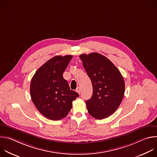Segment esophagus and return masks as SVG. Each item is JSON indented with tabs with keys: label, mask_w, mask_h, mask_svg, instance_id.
<instances>
[{
	"label": "esophagus",
	"mask_w": 157,
	"mask_h": 157,
	"mask_svg": "<svg viewBox=\"0 0 157 157\" xmlns=\"http://www.w3.org/2000/svg\"><path fill=\"white\" fill-rule=\"evenodd\" d=\"M76 91L79 94H80V93H81V88H80V87H77Z\"/></svg>",
	"instance_id": "1"
}]
</instances>
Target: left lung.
Here are the masks:
<instances>
[{"mask_svg":"<svg viewBox=\"0 0 157 157\" xmlns=\"http://www.w3.org/2000/svg\"><path fill=\"white\" fill-rule=\"evenodd\" d=\"M93 89L91 99L86 101L89 114L97 119L113 114L120 105L125 91L124 78L116 66L98 53L79 56Z\"/></svg>","mask_w":157,"mask_h":157,"instance_id":"obj_1","label":"left lung"}]
</instances>
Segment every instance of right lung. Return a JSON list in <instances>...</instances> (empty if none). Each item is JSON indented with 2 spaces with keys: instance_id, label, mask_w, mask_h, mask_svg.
<instances>
[{
  "instance_id": "obj_1",
  "label": "right lung",
  "mask_w": 157,
  "mask_h": 157,
  "mask_svg": "<svg viewBox=\"0 0 157 157\" xmlns=\"http://www.w3.org/2000/svg\"><path fill=\"white\" fill-rule=\"evenodd\" d=\"M73 56H56L36 71L30 83L32 100L40 113L47 119L65 117L79 94L71 90L63 75Z\"/></svg>"
}]
</instances>
